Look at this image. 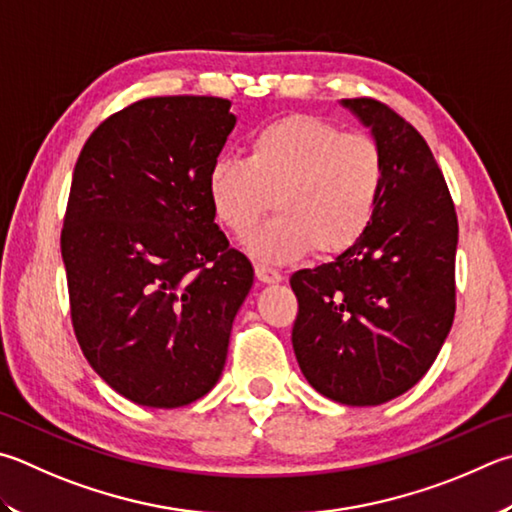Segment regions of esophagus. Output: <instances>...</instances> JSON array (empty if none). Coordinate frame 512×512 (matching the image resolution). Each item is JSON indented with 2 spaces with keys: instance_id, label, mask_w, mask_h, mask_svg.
Segmentation results:
<instances>
[{
  "instance_id": "esophagus-1",
  "label": "esophagus",
  "mask_w": 512,
  "mask_h": 512,
  "mask_svg": "<svg viewBox=\"0 0 512 512\" xmlns=\"http://www.w3.org/2000/svg\"><path fill=\"white\" fill-rule=\"evenodd\" d=\"M255 275H257V280L264 282V284H275V282H282L284 280L280 271H275L273 266L262 264V262L255 264Z\"/></svg>"
}]
</instances>
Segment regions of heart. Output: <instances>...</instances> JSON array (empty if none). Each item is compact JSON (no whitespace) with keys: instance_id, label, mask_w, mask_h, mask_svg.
Listing matches in <instances>:
<instances>
[{"instance_id":"obj_1","label":"heart","mask_w":512,"mask_h":512,"mask_svg":"<svg viewBox=\"0 0 512 512\" xmlns=\"http://www.w3.org/2000/svg\"><path fill=\"white\" fill-rule=\"evenodd\" d=\"M385 181V154L374 136L295 114L259 127L246 159L219 156L208 172V197L219 224L239 239L275 199L280 215L248 246L286 262L309 248L318 257L349 253L374 224Z\"/></svg>"}]
</instances>
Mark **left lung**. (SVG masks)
Segmentation results:
<instances>
[{
    "mask_svg": "<svg viewBox=\"0 0 512 512\" xmlns=\"http://www.w3.org/2000/svg\"><path fill=\"white\" fill-rule=\"evenodd\" d=\"M342 105L383 147L385 192L349 253L293 273V349L322 396L367 407L414 387L448 338L459 221L439 163L403 116L374 98Z\"/></svg>",
    "mask_w": 512,
    "mask_h": 512,
    "instance_id": "8db88e82",
    "label": "left lung"
}]
</instances>
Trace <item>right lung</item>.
I'll return each mask as SVG.
<instances>
[{
	"mask_svg": "<svg viewBox=\"0 0 512 512\" xmlns=\"http://www.w3.org/2000/svg\"><path fill=\"white\" fill-rule=\"evenodd\" d=\"M235 127L230 100L154 96L91 132L60 237L71 324L105 383L147 407L206 396L253 286L215 224L208 172Z\"/></svg>",
	"mask_w": 512,
	"mask_h": 512,
	"instance_id": "1",
	"label": "right lung"
}]
</instances>
